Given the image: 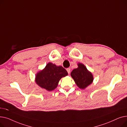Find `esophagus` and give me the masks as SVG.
<instances>
[{
    "instance_id": "34e87169",
    "label": "esophagus",
    "mask_w": 127,
    "mask_h": 127,
    "mask_svg": "<svg viewBox=\"0 0 127 127\" xmlns=\"http://www.w3.org/2000/svg\"><path fill=\"white\" fill-rule=\"evenodd\" d=\"M66 70H67V72H68V74H69L70 72V68H67V69H66Z\"/></svg>"
}]
</instances>
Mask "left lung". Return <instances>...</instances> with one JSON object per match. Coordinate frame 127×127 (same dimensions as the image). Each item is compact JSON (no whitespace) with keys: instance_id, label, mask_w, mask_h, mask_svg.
<instances>
[{"instance_id":"obj_1","label":"left lung","mask_w":127,"mask_h":127,"mask_svg":"<svg viewBox=\"0 0 127 127\" xmlns=\"http://www.w3.org/2000/svg\"><path fill=\"white\" fill-rule=\"evenodd\" d=\"M78 65V67L73 70L70 75L78 87L84 89L92 83L93 76L83 64L79 63Z\"/></svg>"}]
</instances>
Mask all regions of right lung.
Listing matches in <instances>:
<instances>
[{"mask_svg": "<svg viewBox=\"0 0 127 127\" xmlns=\"http://www.w3.org/2000/svg\"><path fill=\"white\" fill-rule=\"evenodd\" d=\"M67 75V71L62 66L49 63L43 70L37 73L35 82L42 88L52 91L57 87L61 78Z\"/></svg>", "mask_w": 127, "mask_h": 127, "instance_id": "1", "label": "right lung"}]
</instances>
